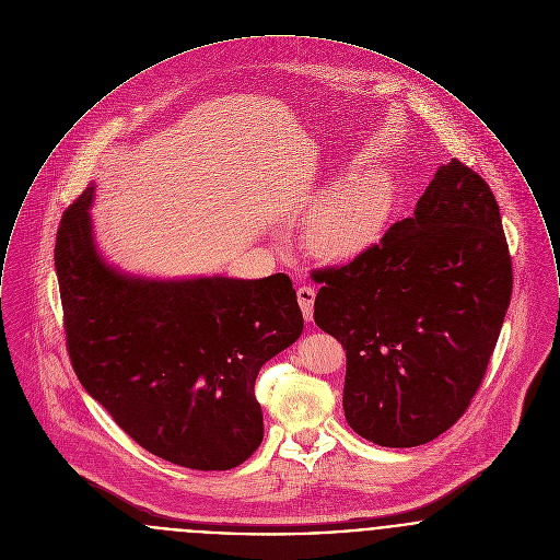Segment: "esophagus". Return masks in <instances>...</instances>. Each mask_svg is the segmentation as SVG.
I'll return each instance as SVG.
<instances>
[{
    "mask_svg": "<svg viewBox=\"0 0 560 560\" xmlns=\"http://www.w3.org/2000/svg\"><path fill=\"white\" fill-rule=\"evenodd\" d=\"M314 299H316V291L312 287H299L296 289V301H299V307L303 312L305 323H310L314 318Z\"/></svg>",
    "mask_w": 560,
    "mask_h": 560,
    "instance_id": "1",
    "label": "esophagus"
}]
</instances>
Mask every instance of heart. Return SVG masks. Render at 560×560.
Masks as SVG:
<instances>
[{
	"instance_id": "heart-1",
	"label": "heart",
	"mask_w": 560,
	"mask_h": 560,
	"mask_svg": "<svg viewBox=\"0 0 560 560\" xmlns=\"http://www.w3.org/2000/svg\"><path fill=\"white\" fill-rule=\"evenodd\" d=\"M392 198V183L382 173L337 183L310 221V246L324 259H352L362 255L382 237Z\"/></svg>"
}]
</instances>
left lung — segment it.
<instances>
[{
	"mask_svg": "<svg viewBox=\"0 0 560 560\" xmlns=\"http://www.w3.org/2000/svg\"><path fill=\"white\" fill-rule=\"evenodd\" d=\"M314 320L341 341L343 411L380 446L434 441L470 407L512 294L500 207L459 160L348 266L316 269Z\"/></svg>",
	"mask_w": 560,
	"mask_h": 560,
	"instance_id": "obj_1",
	"label": "left lung"
}]
</instances>
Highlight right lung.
<instances>
[{
  "mask_svg": "<svg viewBox=\"0 0 560 560\" xmlns=\"http://www.w3.org/2000/svg\"><path fill=\"white\" fill-rule=\"evenodd\" d=\"M92 196L94 185L65 210L55 248L78 380L149 453L236 468L264 441L259 369L303 330L291 278L128 276L96 250Z\"/></svg>",
  "mask_w": 560,
  "mask_h": 560,
  "instance_id": "obj_1",
  "label": "right lung"
}]
</instances>
